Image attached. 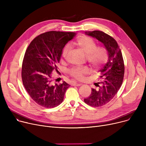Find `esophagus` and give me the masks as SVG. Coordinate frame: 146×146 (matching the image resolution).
<instances>
[{
    "instance_id": "esophagus-1",
    "label": "esophagus",
    "mask_w": 146,
    "mask_h": 146,
    "mask_svg": "<svg viewBox=\"0 0 146 146\" xmlns=\"http://www.w3.org/2000/svg\"><path fill=\"white\" fill-rule=\"evenodd\" d=\"M82 85V83H78V82H75L73 83V85H74V86H81Z\"/></svg>"
}]
</instances>
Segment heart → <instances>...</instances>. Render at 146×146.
<instances>
[{"mask_svg": "<svg viewBox=\"0 0 146 146\" xmlns=\"http://www.w3.org/2000/svg\"><path fill=\"white\" fill-rule=\"evenodd\" d=\"M83 52L86 53L87 60L94 67L102 64L106 58V53L101 48H96V42L92 38L87 36H81L74 42ZM70 46L66 45L63 48L62 56L66 57L68 52ZM88 72V68L86 67H74L70 70V73L74 77L81 79L82 76Z\"/></svg>", "mask_w": 146, "mask_h": 146, "instance_id": "heart-1", "label": "heart"}]
</instances>
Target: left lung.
<instances>
[{
  "instance_id": "8db88e82",
  "label": "left lung",
  "mask_w": 146,
  "mask_h": 146,
  "mask_svg": "<svg viewBox=\"0 0 146 146\" xmlns=\"http://www.w3.org/2000/svg\"><path fill=\"white\" fill-rule=\"evenodd\" d=\"M85 34L101 42L108 56L107 63L99 71L101 82L94 83L97 88L92 89L90 95L84 99L86 104L99 107L111 101L121 88L124 75V60L117 41L110 35L100 31L85 32Z\"/></svg>"
}]
</instances>
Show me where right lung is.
Masks as SVG:
<instances>
[{
  "instance_id": "obj_1",
  "label": "right lung",
  "mask_w": 146,
  "mask_h": 146,
  "mask_svg": "<svg viewBox=\"0 0 146 146\" xmlns=\"http://www.w3.org/2000/svg\"><path fill=\"white\" fill-rule=\"evenodd\" d=\"M75 33L48 31L35 37L28 47L22 66V79L28 94L39 105L51 108L63 102L70 86L66 82L52 85L51 72L57 71L65 45Z\"/></svg>"
}]
</instances>
